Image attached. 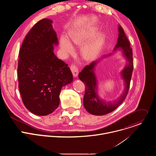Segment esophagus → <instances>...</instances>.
Segmentation results:
<instances>
[{
    "label": "esophagus",
    "mask_w": 156,
    "mask_h": 156,
    "mask_svg": "<svg viewBox=\"0 0 156 156\" xmlns=\"http://www.w3.org/2000/svg\"><path fill=\"white\" fill-rule=\"evenodd\" d=\"M70 69L72 72V74L74 77H76L78 75V69L74 64H72L70 65Z\"/></svg>",
    "instance_id": "obj_1"
}]
</instances>
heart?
<instances>
[{
	"label": "heart",
	"mask_w": 156,
	"mask_h": 156,
	"mask_svg": "<svg viewBox=\"0 0 156 156\" xmlns=\"http://www.w3.org/2000/svg\"><path fill=\"white\" fill-rule=\"evenodd\" d=\"M98 33V30L94 28L81 30L72 33L69 35L70 42L76 46H82L90 39H93ZM105 37L103 34H99L91 42L85 46L81 51L83 58L87 61L95 59L99 54L104 45ZM60 47L63 52L67 54L73 53L74 49L69 41L62 37L60 39Z\"/></svg>",
	"instance_id": "b5f03b06"
}]
</instances>
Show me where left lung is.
<instances>
[{
    "instance_id": "left-lung-1",
    "label": "left lung",
    "mask_w": 156,
    "mask_h": 156,
    "mask_svg": "<svg viewBox=\"0 0 156 156\" xmlns=\"http://www.w3.org/2000/svg\"><path fill=\"white\" fill-rule=\"evenodd\" d=\"M119 31L118 41L114 51L117 49H122L123 55L128 62L121 72L125 86L123 94L117 99L109 102L104 101L99 97L97 93V80L94 73V69L100 60L93 61L89 65L86 66L78 75L80 80L85 85V93L83 99L84 107L89 113L93 115H103L112 112L123 102L128 93L133 70V51L129 42L121 26L119 27Z\"/></svg>"
}]
</instances>
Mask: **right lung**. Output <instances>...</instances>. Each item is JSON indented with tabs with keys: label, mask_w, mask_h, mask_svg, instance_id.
I'll return each mask as SVG.
<instances>
[{
	"label": "right lung",
	"mask_w": 156,
	"mask_h": 156,
	"mask_svg": "<svg viewBox=\"0 0 156 156\" xmlns=\"http://www.w3.org/2000/svg\"><path fill=\"white\" fill-rule=\"evenodd\" d=\"M52 21L44 18L27 34L19 52L18 88L31 112L48 115L58 107L62 87L73 81L68 65L54 53L58 44Z\"/></svg>",
	"instance_id": "obj_1"
}]
</instances>
